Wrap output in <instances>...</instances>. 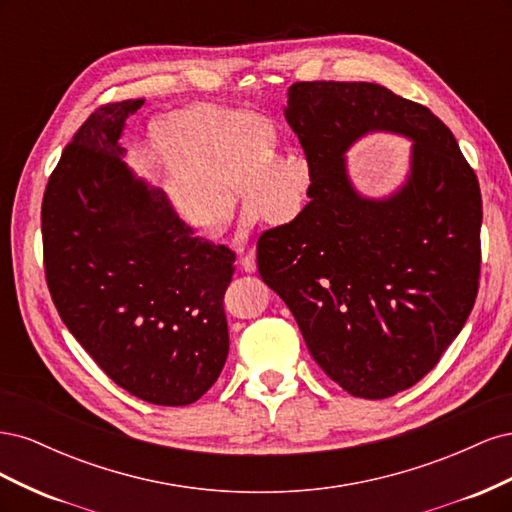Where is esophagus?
Masks as SVG:
<instances>
[{"mask_svg":"<svg viewBox=\"0 0 512 512\" xmlns=\"http://www.w3.org/2000/svg\"><path fill=\"white\" fill-rule=\"evenodd\" d=\"M239 265H241V269H243L245 273H254V271H256V250H254V247H250V250L241 252Z\"/></svg>","mask_w":512,"mask_h":512,"instance_id":"34e87169","label":"esophagus"}]
</instances>
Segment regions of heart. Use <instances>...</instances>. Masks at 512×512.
Returning a JSON list of instances; mask_svg holds the SVG:
<instances>
[{"mask_svg": "<svg viewBox=\"0 0 512 512\" xmlns=\"http://www.w3.org/2000/svg\"><path fill=\"white\" fill-rule=\"evenodd\" d=\"M147 147L170 209L192 230L215 235L235 218L280 226L312 183V162L294 149L275 156L277 128L265 115L194 102L149 123Z\"/></svg>", "mask_w": 512, "mask_h": 512, "instance_id": "heart-1", "label": "heart"}]
</instances>
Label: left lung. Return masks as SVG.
I'll list each match as a JSON object with an SVG mask.
<instances>
[{
    "label": "left lung",
    "mask_w": 512,
    "mask_h": 512,
    "mask_svg": "<svg viewBox=\"0 0 512 512\" xmlns=\"http://www.w3.org/2000/svg\"><path fill=\"white\" fill-rule=\"evenodd\" d=\"M143 104H102L61 153L42 198L44 273L108 378L149 404L188 406L226 363L235 252L196 237L123 162V126Z\"/></svg>",
    "instance_id": "obj_1"
}]
</instances>
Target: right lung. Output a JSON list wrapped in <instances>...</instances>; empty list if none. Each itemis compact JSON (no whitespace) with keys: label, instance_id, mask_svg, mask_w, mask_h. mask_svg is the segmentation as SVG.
I'll use <instances>...</instances> for the list:
<instances>
[{"label":"right lung","instance_id":"add662e5","mask_svg":"<svg viewBox=\"0 0 512 512\" xmlns=\"http://www.w3.org/2000/svg\"><path fill=\"white\" fill-rule=\"evenodd\" d=\"M284 113L312 162L309 203L262 232L258 273L324 374L354 397H393L438 365L474 307L478 179L427 106L382 85L294 83ZM378 129L415 147L405 188L371 201L351 188L343 153Z\"/></svg>","mask_w":512,"mask_h":512}]
</instances>
